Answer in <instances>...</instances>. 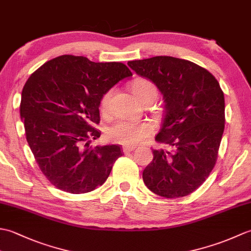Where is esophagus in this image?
<instances>
[{
  "instance_id": "obj_1",
  "label": "esophagus",
  "mask_w": 251,
  "mask_h": 251,
  "mask_svg": "<svg viewBox=\"0 0 251 251\" xmlns=\"http://www.w3.org/2000/svg\"><path fill=\"white\" fill-rule=\"evenodd\" d=\"M135 149H136L135 146H125V147H123V152H124V153H129L131 151H134Z\"/></svg>"
}]
</instances>
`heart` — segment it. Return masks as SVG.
<instances>
[{
	"label": "heart",
	"instance_id": "heart-1",
	"mask_svg": "<svg viewBox=\"0 0 251 251\" xmlns=\"http://www.w3.org/2000/svg\"><path fill=\"white\" fill-rule=\"evenodd\" d=\"M131 92L140 103L147 101H154L157 97V88L155 84L147 78H136L131 83ZM112 89L105 92L100 99V108L103 112L108 111ZM154 126L148 122L117 121L109 126L105 130L106 139L111 142L124 146L137 145L153 135Z\"/></svg>",
	"mask_w": 251,
	"mask_h": 251
}]
</instances>
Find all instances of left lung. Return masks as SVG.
I'll list each match as a JSON object with an SVG mask.
<instances>
[{
    "label": "left lung",
    "mask_w": 251,
    "mask_h": 251,
    "mask_svg": "<svg viewBox=\"0 0 251 251\" xmlns=\"http://www.w3.org/2000/svg\"><path fill=\"white\" fill-rule=\"evenodd\" d=\"M161 90L165 113L155 140L172 150L153 149L143 170L149 190L166 199L193 193L214 169L225 130V95L212 74L196 63L156 56L127 63Z\"/></svg>",
    "instance_id": "obj_1"
}]
</instances>
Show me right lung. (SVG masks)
I'll return each instance as SVG.
<instances>
[{"label": "right lung", "instance_id": "1", "mask_svg": "<svg viewBox=\"0 0 251 251\" xmlns=\"http://www.w3.org/2000/svg\"><path fill=\"white\" fill-rule=\"evenodd\" d=\"M131 71L122 62L62 55L31 74L21 94L20 117L41 172L57 189L82 194L102 185L123 155L120 146L90 147L100 137L102 95Z\"/></svg>", "mask_w": 251, "mask_h": 251}]
</instances>
